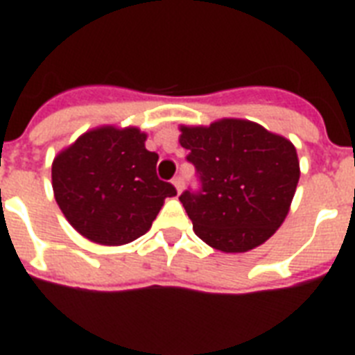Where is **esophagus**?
Wrapping results in <instances>:
<instances>
[{
  "instance_id": "1",
  "label": "esophagus",
  "mask_w": 355,
  "mask_h": 355,
  "mask_svg": "<svg viewBox=\"0 0 355 355\" xmlns=\"http://www.w3.org/2000/svg\"><path fill=\"white\" fill-rule=\"evenodd\" d=\"M173 186H175V189H177L178 193H180V191H182V188H184V180H182V177L173 178Z\"/></svg>"
}]
</instances>
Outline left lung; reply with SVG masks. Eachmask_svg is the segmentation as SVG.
<instances>
[{
	"mask_svg": "<svg viewBox=\"0 0 355 355\" xmlns=\"http://www.w3.org/2000/svg\"><path fill=\"white\" fill-rule=\"evenodd\" d=\"M180 145L199 173L200 191L180 202L195 234L221 252H247L280 228L300 178L295 145L248 119L180 125Z\"/></svg>",
	"mask_w": 355,
	"mask_h": 355,
	"instance_id": "obj_1",
	"label": "left lung"
}]
</instances>
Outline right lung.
<instances>
[{
	"mask_svg": "<svg viewBox=\"0 0 355 355\" xmlns=\"http://www.w3.org/2000/svg\"><path fill=\"white\" fill-rule=\"evenodd\" d=\"M138 127L86 130L55 156V200L71 227L99 245L119 247L144 236L173 184L156 177L158 155L145 149Z\"/></svg>",
	"mask_w": 355,
	"mask_h": 355,
	"instance_id": "1",
	"label": "right lung"
}]
</instances>
